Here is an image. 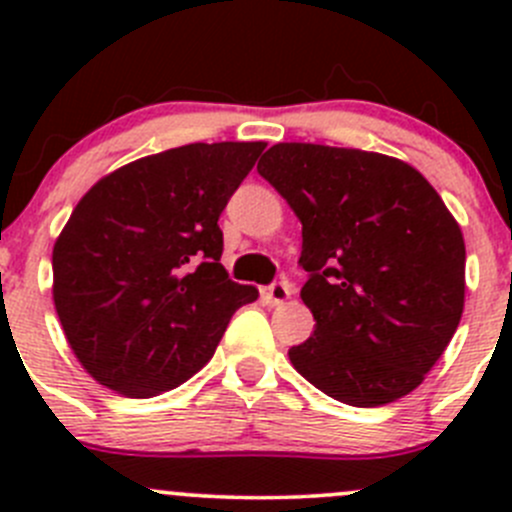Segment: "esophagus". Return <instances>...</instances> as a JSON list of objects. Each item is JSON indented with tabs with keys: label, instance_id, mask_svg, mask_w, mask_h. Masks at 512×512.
<instances>
[{
	"label": "esophagus",
	"instance_id": "1",
	"mask_svg": "<svg viewBox=\"0 0 512 512\" xmlns=\"http://www.w3.org/2000/svg\"><path fill=\"white\" fill-rule=\"evenodd\" d=\"M265 297L270 299V304H285L292 299V285L289 282H275V285L265 287Z\"/></svg>",
	"mask_w": 512,
	"mask_h": 512
}]
</instances>
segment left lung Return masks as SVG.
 <instances>
[{"label":"left lung","instance_id":"obj_1","mask_svg":"<svg viewBox=\"0 0 512 512\" xmlns=\"http://www.w3.org/2000/svg\"><path fill=\"white\" fill-rule=\"evenodd\" d=\"M257 173L302 223V302L314 334L294 369L342 404L374 409L411 394L456 334L466 242L414 165L384 153L277 143Z\"/></svg>","mask_w":512,"mask_h":512}]
</instances>
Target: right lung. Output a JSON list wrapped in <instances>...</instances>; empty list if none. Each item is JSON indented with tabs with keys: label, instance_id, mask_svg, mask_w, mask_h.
Returning <instances> with one entry per match:
<instances>
[{
	"label": "right lung",
	"instance_id": "add662e5",
	"mask_svg": "<svg viewBox=\"0 0 512 512\" xmlns=\"http://www.w3.org/2000/svg\"><path fill=\"white\" fill-rule=\"evenodd\" d=\"M267 143H190L121 165L54 242V307L79 364L151 399L198 374L257 299L220 265V213Z\"/></svg>",
	"mask_w": 512,
	"mask_h": 512
}]
</instances>
